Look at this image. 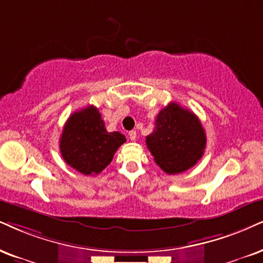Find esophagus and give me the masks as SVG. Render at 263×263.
I'll use <instances>...</instances> for the list:
<instances>
[{
	"label": "esophagus",
	"mask_w": 263,
	"mask_h": 263,
	"mask_svg": "<svg viewBox=\"0 0 263 263\" xmlns=\"http://www.w3.org/2000/svg\"><path fill=\"white\" fill-rule=\"evenodd\" d=\"M128 137H129V139H131V141H135V139L137 138V132H136V131H129L128 132Z\"/></svg>",
	"instance_id": "esophagus-1"
}]
</instances>
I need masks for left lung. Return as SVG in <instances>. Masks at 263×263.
<instances>
[{"instance_id":"obj_1","label":"left lung","mask_w":263,"mask_h":263,"mask_svg":"<svg viewBox=\"0 0 263 263\" xmlns=\"http://www.w3.org/2000/svg\"><path fill=\"white\" fill-rule=\"evenodd\" d=\"M154 160L168 175L181 174L197 164L204 154L206 135L198 116L170 103L161 109L155 127L145 137Z\"/></svg>"}]
</instances>
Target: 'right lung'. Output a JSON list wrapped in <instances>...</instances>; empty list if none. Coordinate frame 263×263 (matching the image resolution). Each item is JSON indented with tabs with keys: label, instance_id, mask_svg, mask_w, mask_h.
I'll return each instance as SVG.
<instances>
[{
	"label": "right lung",
	"instance_id": "right-lung-1",
	"mask_svg": "<svg viewBox=\"0 0 263 263\" xmlns=\"http://www.w3.org/2000/svg\"><path fill=\"white\" fill-rule=\"evenodd\" d=\"M126 142L120 132H108L101 112L88 105L70 115L63 128L59 148L64 161L82 175H98L110 164Z\"/></svg>",
	"mask_w": 263,
	"mask_h": 263
}]
</instances>
